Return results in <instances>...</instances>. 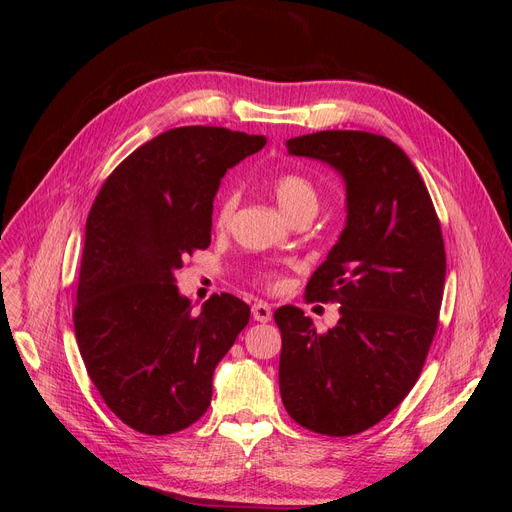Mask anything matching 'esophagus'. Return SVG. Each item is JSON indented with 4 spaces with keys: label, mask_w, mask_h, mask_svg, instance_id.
Listing matches in <instances>:
<instances>
[{
    "label": "esophagus",
    "mask_w": 512,
    "mask_h": 512,
    "mask_svg": "<svg viewBox=\"0 0 512 512\" xmlns=\"http://www.w3.org/2000/svg\"><path fill=\"white\" fill-rule=\"evenodd\" d=\"M252 316H254V320H258V322H269L271 316H273V309H271L269 303L258 301V303L252 305Z\"/></svg>",
    "instance_id": "esophagus-1"
}]
</instances>
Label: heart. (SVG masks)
<instances>
[{"mask_svg":"<svg viewBox=\"0 0 512 512\" xmlns=\"http://www.w3.org/2000/svg\"><path fill=\"white\" fill-rule=\"evenodd\" d=\"M273 194L277 203H280V207L288 215H294L303 209H312V211L318 209V190L305 175L284 173L280 177H275ZM237 205H239V190L228 185V188L220 192L218 200H215V211H213L215 226L226 228L232 220V213H235ZM262 280H265L271 288L280 284V277L275 273H262Z\"/></svg>","mask_w":512,"mask_h":512,"instance_id":"obj_1","label":"heart"}]
</instances>
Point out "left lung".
Masks as SVG:
<instances>
[{
  "label": "left lung",
  "instance_id": "obj_1",
  "mask_svg": "<svg viewBox=\"0 0 512 512\" xmlns=\"http://www.w3.org/2000/svg\"><path fill=\"white\" fill-rule=\"evenodd\" d=\"M346 183V226L314 271L309 301H337L318 333L303 309L275 312L282 331L280 393L301 427L354 436L412 391L438 329L446 277L440 220L410 158L371 132L324 130L286 141Z\"/></svg>",
  "mask_w": 512,
  "mask_h": 512
}]
</instances>
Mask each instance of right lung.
<instances>
[{
    "label": "right lung",
    "instance_id": "right-lung-1",
    "mask_svg": "<svg viewBox=\"0 0 512 512\" xmlns=\"http://www.w3.org/2000/svg\"><path fill=\"white\" fill-rule=\"evenodd\" d=\"M265 145V136L213 126L162 132L113 170L91 205L76 344L104 404L147 436L207 412L215 365L250 322V305L228 292L194 314L175 271L209 247L226 170Z\"/></svg>",
    "mask_w": 512,
    "mask_h": 512
}]
</instances>
